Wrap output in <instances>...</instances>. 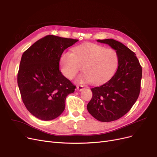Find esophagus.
Wrapping results in <instances>:
<instances>
[{
    "label": "esophagus",
    "instance_id": "esophagus-1",
    "mask_svg": "<svg viewBox=\"0 0 157 157\" xmlns=\"http://www.w3.org/2000/svg\"><path fill=\"white\" fill-rule=\"evenodd\" d=\"M84 88V86H82V85H78V86H77V89L79 90V91H81V90H82Z\"/></svg>",
    "mask_w": 157,
    "mask_h": 157
}]
</instances>
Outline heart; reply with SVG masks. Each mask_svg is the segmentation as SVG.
Returning a JSON list of instances; mask_svg holds the SVG:
<instances>
[{
  "label": "heart",
  "instance_id": "b5f03b06",
  "mask_svg": "<svg viewBox=\"0 0 157 157\" xmlns=\"http://www.w3.org/2000/svg\"><path fill=\"white\" fill-rule=\"evenodd\" d=\"M59 65L61 72L69 80L77 75L82 67L84 73L77 81L99 84L105 82L116 72L118 56L113 49L96 44H85L76 47L72 53H63Z\"/></svg>",
  "mask_w": 157,
  "mask_h": 157
}]
</instances>
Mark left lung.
Instances as JSON below:
<instances>
[{
  "label": "left lung",
  "instance_id": "left-lung-1",
  "mask_svg": "<svg viewBox=\"0 0 157 157\" xmlns=\"http://www.w3.org/2000/svg\"><path fill=\"white\" fill-rule=\"evenodd\" d=\"M97 41L116 50L118 66L110 80L91 88L93 96L87 109L97 120L111 122L126 115L137 101L141 90L142 68L134 52L121 42L111 39Z\"/></svg>",
  "mask_w": 157,
  "mask_h": 157
}]
</instances>
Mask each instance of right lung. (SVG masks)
Returning <instances> with one entry per match:
<instances>
[{"instance_id":"add662e5","label":"right lung","mask_w":157,"mask_h":157,"mask_svg":"<svg viewBox=\"0 0 157 157\" xmlns=\"http://www.w3.org/2000/svg\"><path fill=\"white\" fill-rule=\"evenodd\" d=\"M78 40L47 35L35 42L22 55L17 84L22 101L33 116L42 121L58 117L65 99L76 86L59 69L63 52Z\"/></svg>"}]
</instances>
